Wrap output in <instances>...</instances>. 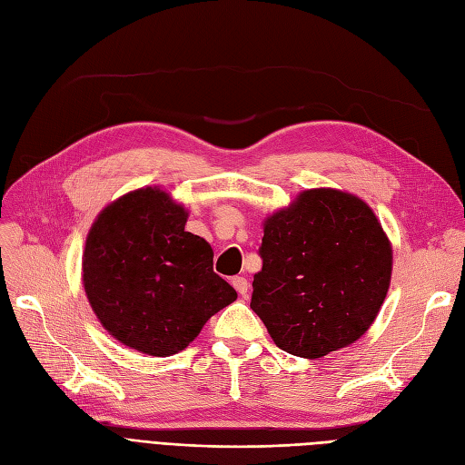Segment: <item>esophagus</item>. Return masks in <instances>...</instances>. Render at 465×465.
<instances>
[{
  "label": "esophagus",
  "instance_id": "1",
  "mask_svg": "<svg viewBox=\"0 0 465 465\" xmlns=\"http://www.w3.org/2000/svg\"><path fill=\"white\" fill-rule=\"evenodd\" d=\"M232 287L238 291V294H241V297H244V299H246L248 287H250V283H248V279H246V277H232Z\"/></svg>",
  "mask_w": 465,
  "mask_h": 465
}]
</instances>
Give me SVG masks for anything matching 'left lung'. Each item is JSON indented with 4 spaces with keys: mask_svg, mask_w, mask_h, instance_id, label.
I'll list each match as a JSON object with an SVG mask.
<instances>
[{
    "mask_svg": "<svg viewBox=\"0 0 465 465\" xmlns=\"http://www.w3.org/2000/svg\"><path fill=\"white\" fill-rule=\"evenodd\" d=\"M250 308L279 349L320 359L355 343L380 312L391 246L353 193L316 188L263 221Z\"/></svg>",
    "mask_w": 465,
    "mask_h": 465,
    "instance_id": "left-lung-1",
    "label": "left lung"
}]
</instances>
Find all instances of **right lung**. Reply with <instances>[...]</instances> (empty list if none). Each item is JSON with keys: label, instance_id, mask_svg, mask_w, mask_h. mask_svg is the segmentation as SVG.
I'll return each mask as SVG.
<instances>
[{"label": "right lung", "instance_id": "add662e5", "mask_svg": "<svg viewBox=\"0 0 465 465\" xmlns=\"http://www.w3.org/2000/svg\"><path fill=\"white\" fill-rule=\"evenodd\" d=\"M186 221L184 205L147 186L106 205L87 234L83 287L93 312L139 353H178L236 301V291L213 272V250L184 231Z\"/></svg>", "mask_w": 465, "mask_h": 465}]
</instances>
